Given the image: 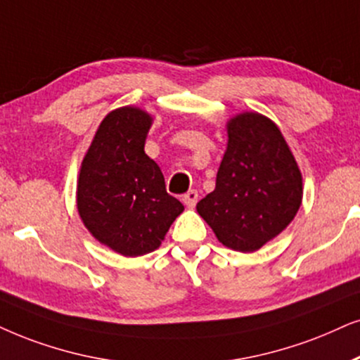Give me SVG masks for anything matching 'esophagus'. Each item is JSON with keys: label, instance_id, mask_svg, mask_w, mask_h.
I'll list each match as a JSON object with an SVG mask.
<instances>
[{"label": "esophagus", "instance_id": "esophagus-1", "mask_svg": "<svg viewBox=\"0 0 360 360\" xmlns=\"http://www.w3.org/2000/svg\"><path fill=\"white\" fill-rule=\"evenodd\" d=\"M198 198H199L198 191L191 189V191H188V193H186V194L183 195V202H184L188 207H194L195 202H198Z\"/></svg>", "mask_w": 360, "mask_h": 360}]
</instances>
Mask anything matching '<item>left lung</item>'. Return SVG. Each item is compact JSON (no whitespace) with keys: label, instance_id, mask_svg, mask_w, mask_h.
Returning <instances> with one entry per match:
<instances>
[{"label":"left lung","instance_id":"left-lung-1","mask_svg":"<svg viewBox=\"0 0 360 360\" xmlns=\"http://www.w3.org/2000/svg\"><path fill=\"white\" fill-rule=\"evenodd\" d=\"M301 202L302 174L279 127L252 111L231 117L216 189L195 206L219 243L257 251L290 224Z\"/></svg>","mask_w":360,"mask_h":360}]
</instances>
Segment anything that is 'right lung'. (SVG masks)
<instances>
[{
    "instance_id": "1",
    "label": "right lung",
    "mask_w": 360,
    "mask_h": 360,
    "mask_svg": "<svg viewBox=\"0 0 360 360\" xmlns=\"http://www.w3.org/2000/svg\"><path fill=\"white\" fill-rule=\"evenodd\" d=\"M153 117L117 108L99 124L81 162L76 202L99 243L126 257L153 252L184 206L167 194L165 176L144 153Z\"/></svg>"
}]
</instances>
